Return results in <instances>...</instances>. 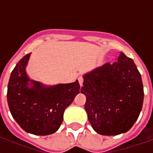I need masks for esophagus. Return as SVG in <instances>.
Masks as SVG:
<instances>
[{"mask_svg": "<svg viewBox=\"0 0 153 153\" xmlns=\"http://www.w3.org/2000/svg\"><path fill=\"white\" fill-rule=\"evenodd\" d=\"M78 80H79V83L80 87L83 86V78H82V77H79V78L78 79Z\"/></svg>", "mask_w": 153, "mask_h": 153, "instance_id": "34e87169", "label": "esophagus"}]
</instances>
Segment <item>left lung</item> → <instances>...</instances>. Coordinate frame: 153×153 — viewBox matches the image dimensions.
<instances>
[{"mask_svg": "<svg viewBox=\"0 0 153 153\" xmlns=\"http://www.w3.org/2000/svg\"><path fill=\"white\" fill-rule=\"evenodd\" d=\"M83 84L88 119L97 134L118 135L132 128L143 107L144 93L141 74L131 58L120 52L117 62L83 74Z\"/></svg>", "mask_w": 153, "mask_h": 153, "instance_id": "obj_1", "label": "left lung"}]
</instances>
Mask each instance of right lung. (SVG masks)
Masks as SVG:
<instances>
[{
  "label": "right lung",
  "mask_w": 153,
  "mask_h": 153,
  "mask_svg": "<svg viewBox=\"0 0 153 153\" xmlns=\"http://www.w3.org/2000/svg\"><path fill=\"white\" fill-rule=\"evenodd\" d=\"M27 54L11 72L7 88V102L13 118L25 131L49 135L60 128L65 110L79 93V83H59L47 86L27 74Z\"/></svg>",
  "instance_id": "1"
}]
</instances>
